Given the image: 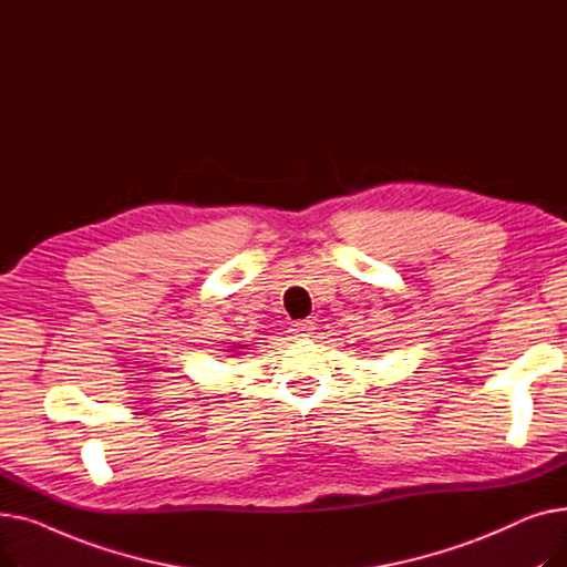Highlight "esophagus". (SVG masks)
Returning a JSON list of instances; mask_svg holds the SVG:
<instances>
[{
  "label": "esophagus",
  "instance_id": "esophagus-1",
  "mask_svg": "<svg viewBox=\"0 0 567 567\" xmlns=\"http://www.w3.org/2000/svg\"><path fill=\"white\" fill-rule=\"evenodd\" d=\"M312 331H315V329H312V321H293V323H291V333H293L296 338H308Z\"/></svg>",
  "mask_w": 567,
  "mask_h": 567
}]
</instances>
